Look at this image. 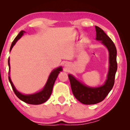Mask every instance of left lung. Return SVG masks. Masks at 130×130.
<instances>
[{"mask_svg":"<svg viewBox=\"0 0 130 130\" xmlns=\"http://www.w3.org/2000/svg\"><path fill=\"white\" fill-rule=\"evenodd\" d=\"M97 41H100L107 48L109 53V70L104 84L98 87H90L84 84L72 74H68L73 95L84 104L91 105L99 103L104 99L112 89L117 71L116 54L115 44L104 31L95 26Z\"/></svg>","mask_w":130,"mask_h":130,"instance_id":"left-lung-1","label":"left lung"}]
</instances>
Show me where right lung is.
I'll list each match as a JSON object with an SVG mask.
<instances>
[{
    "label": "right lung",
    "mask_w": 130,
    "mask_h": 130,
    "mask_svg": "<svg viewBox=\"0 0 130 130\" xmlns=\"http://www.w3.org/2000/svg\"><path fill=\"white\" fill-rule=\"evenodd\" d=\"M26 32L25 31H21L19 32L18 35L17 36L16 38H15L14 41L12 42L11 44V46L10 47V52L11 51V49L12 47L17 42L18 39H20L22 36H23V34ZM8 67H9V73H8V80H9L10 83L11 85V87L12 88L13 91H14L15 94L16 96L19 99L23 101L25 103H27L29 104H33V105H38L41 104L42 103H45L49 99L50 95H51L52 92L53 91V88L54 84L56 80L58 77L59 73L62 70V67H60L58 68H57L56 69L53 70L51 73H50V75L49 76V78L47 79V81L45 86H44L43 88L41 90V91H39L37 93H35L33 94H25L19 92L18 90L16 89V88L13 84L11 80L10 76V58H8Z\"/></svg>",
    "instance_id": "1"
}]
</instances>
